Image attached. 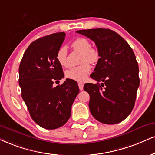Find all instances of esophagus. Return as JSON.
I'll list each match as a JSON object with an SVG mask.
<instances>
[{
  "label": "esophagus",
  "mask_w": 155,
  "mask_h": 155,
  "mask_svg": "<svg viewBox=\"0 0 155 155\" xmlns=\"http://www.w3.org/2000/svg\"><path fill=\"white\" fill-rule=\"evenodd\" d=\"M78 86H79V89L82 91V90H83V86H84V84L83 83H81V82H79V83H78Z\"/></svg>",
  "instance_id": "34e87169"
}]
</instances>
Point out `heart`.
I'll return each mask as SVG.
<instances>
[{
    "mask_svg": "<svg viewBox=\"0 0 155 155\" xmlns=\"http://www.w3.org/2000/svg\"><path fill=\"white\" fill-rule=\"evenodd\" d=\"M91 43L85 38L80 37L74 40L71 44L72 48L74 50L82 52L81 62L82 64L78 66L72 67L66 71V76L70 79L77 81H83L86 79L91 72V65L89 63L94 64L99 60V52L96 49L91 47ZM57 60L62 67L68 66V49L66 47L62 46L57 50ZM87 61L89 62H87Z\"/></svg>",
    "mask_w": 155,
    "mask_h": 155,
    "instance_id": "1",
    "label": "heart"
}]
</instances>
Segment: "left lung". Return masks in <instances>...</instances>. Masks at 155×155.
<instances>
[{"mask_svg":"<svg viewBox=\"0 0 155 155\" xmlns=\"http://www.w3.org/2000/svg\"><path fill=\"white\" fill-rule=\"evenodd\" d=\"M76 32L94 41L101 57L91 74L101 84L84 85L90 95V111L103 124L124 121L133 110L139 86V66L132 49L110 29L93 28Z\"/></svg>","mask_w":155,"mask_h":155,"instance_id":"8db88e82","label":"left lung"}]
</instances>
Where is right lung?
Segmentation results:
<instances>
[{
  "mask_svg": "<svg viewBox=\"0 0 155 155\" xmlns=\"http://www.w3.org/2000/svg\"><path fill=\"white\" fill-rule=\"evenodd\" d=\"M65 37L59 32L39 38L30 44L19 65L18 83L21 96L34 122L47 129L64 125L71 116V108L79 93L77 82L64 78L57 52Z\"/></svg>",
  "mask_w": 155,
  "mask_h": 155,
  "instance_id": "obj_1",
  "label": "right lung"
}]
</instances>
